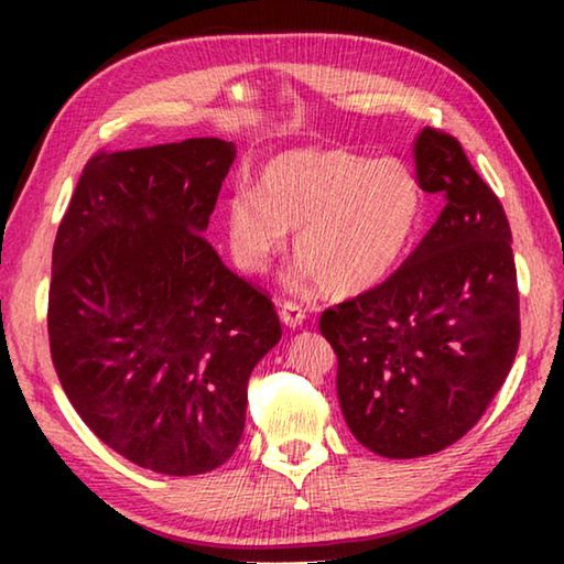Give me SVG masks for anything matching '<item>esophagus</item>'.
Listing matches in <instances>:
<instances>
[{"label":"esophagus","instance_id":"34e87169","mask_svg":"<svg viewBox=\"0 0 564 564\" xmlns=\"http://www.w3.org/2000/svg\"><path fill=\"white\" fill-rule=\"evenodd\" d=\"M281 321L285 323V326H291V328H299L301 323L305 321V308L301 303H295V301H283V305H281Z\"/></svg>","mask_w":564,"mask_h":564}]
</instances>
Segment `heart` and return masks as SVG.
<instances>
[{"label": "heart", "instance_id": "obj_1", "mask_svg": "<svg viewBox=\"0 0 564 564\" xmlns=\"http://www.w3.org/2000/svg\"><path fill=\"white\" fill-rule=\"evenodd\" d=\"M420 212L423 191L400 159L293 149L265 161L259 188H231L226 231L236 263L261 273L295 228L301 275L330 293H358L393 271Z\"/></svg>", "mask_w": 564, "mask_h": 564}]
</instances>
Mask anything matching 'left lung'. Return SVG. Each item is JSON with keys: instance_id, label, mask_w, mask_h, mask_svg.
Here are the masks:
<instances>
[{"instance_id": "8db88e82", "label": "left lung", "mask_w": 564, "mask_h": 564, "mask_svg": "<svg viewBox=\"0 0 564 564\" xmlns=\"http://www.w3.org/2000/svg\"><path fill=\"white\" fill-rule=\"evenodd\" d=\"M420 188L445 206L383 283L321 313L338 356V400L360 445L423 457L485 415L520 346V293L500 198L460 141L423 129Z\"/></svg>"}]
</instances>
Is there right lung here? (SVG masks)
Listing matches in <instances>:
<instances>
[{
  "mask_svg": "<svg viewBox=\"0 0 564 564\" xmlns=\"http://www.w3.org/2000/svg\"><path fill=\"white\" fill-rule=\"evenodd\" d=\"M234 159L221 139L99 149L56 231V376L101 443L156 473L202 475L234 455L248 378L281 340L271 295L204 238Z\"/></svg>",
  "mask_w": 564,
  "mask_h": 564,
  "instance_id": "add662e5",
  "label": "right lung"
}]
</instances>
